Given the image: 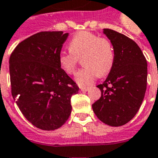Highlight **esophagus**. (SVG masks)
Returning a JSON list of instances; mask_svg holds the SVG:
<instances>
[{
	"label": "esophagus",
	"instance_id": "obj_1",
	"mask_svg": "<svg viewBox=\"0 0 158 158\" xmlns=\"http://www.w3.org/2000/svg\"><path fill=\"white\" fill-rule=\"evenodd\" d=\"M80 89H81V91L83 92H87L89 90V88H83V87H81V88H80Z\"/></svg>",
	"mask_w": 158,
	"mask_h": 158
}]
</instances>
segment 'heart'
Segmentation results:
<instances>
[{"mask_svg":"<svg viewBox=\"0 0 158 158\" xmlns=\"http://www.w3.org/2000/svg\"><path fill=\"white\" fill-rule=\"evenodd\" d=\"M69 51L59 52V64L67 74H73L81 59L84 68L76 75V81L80 86H88L99 77L106 76L111 70L115 53L111 43L88 31H81L75 35L69 43Z\"/></svg>","mask_w":158,"mask_h":158,"instance_id":"heart-1","label":"heart"}]
</instances>
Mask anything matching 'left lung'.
<instances>
[{"instance_id":"1","label":"left lung","mask_w":158,"mask_h":158,"mask_svg":"<svg viewBox=\"0 0 158 158\" xmlns=\"http://www.w3.org/2000/svg\"><path fill=\"white\" fill-rule=\"evenodd\" d=\"M114 49V64L106 81L97 87L101 97L93 104L99 120L119 127L132 120L145 97L147 62L136 42L119 32L104 29Z\"/></svg>"}]
</instances>
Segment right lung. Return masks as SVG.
<instances>
[{
    "mask_svg": "<svg viewBox=\"0 0 158 158\" xmlns=\"http://www.w3.org/2000/svg\"><path fill=\"white\" fill-rule=\"evenodd\" d=\"M69 33L42 31L21 41L9 59L12 95L30 123L42 130H54L71 113L70 98L77 83L59 64V52Z\"/></svg>",
    "mask_w": 158,
    "mask_h": 158,
    "instance_id": "1",
    "label": "right lung"
}]
</instances>
